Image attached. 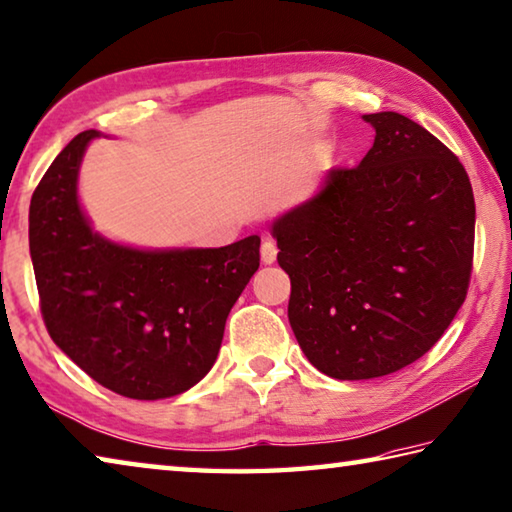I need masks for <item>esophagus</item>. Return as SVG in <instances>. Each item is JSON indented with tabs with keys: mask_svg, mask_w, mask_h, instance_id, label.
Masks as SVG:
<instances>
[{
	"mask_svg": "<svg viewBox=\"0 0 512 512\" xmlns=\"http://www.w3.org/2000/svg\"><path fill=\"white\" fill-rule=\"evenodd\" d=\"M259 255H262V262L264 264H273L277 259V246L273 239H264L262 241V248H259Z\"/></svg>",
	"mask_w": 512,
	"mask_h": 512,
	"instance_id": "1",
	"label": "esophagus"
}]
</instances>
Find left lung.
Instances as JSON below:
<instances>
[{
    "label": "left lung",
    "mask_w": 512,
    "mask_h": 512,
    "mask_svg": "<svg viewBox=\"0 0 512 512\" xmlns=\"http://www.w3.org/2000/svg\"><path fill=\"white\" fill-rule=\"evenodd\" d=\"M362 120L376 136L360 165L329 170L271 224L297 345L338 380L425 356L466 300L475 246V197L457 156L396 111Z\"/></svg>",
    "instance_id": "left-lung-1"
}]
</instances>
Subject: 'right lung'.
<instances>
[{"mask_svg": "<svg viewBox=\"0 0 512 512\" xmlns=\"http://www.w3.org/2000/svg\"><path fill=\"white\" fill-rule=\"evenodd\" d=\"M100 132L78 134L33 192L29 248L51 338L120 396L188 392L215 365L226 318L259 268V239L221 248H138L91 226L80 165Z\"/></svg>", "mask_w": 512, "mask_h": 512, "instance_id": "1", "label": "right lung"}]
</instances>
